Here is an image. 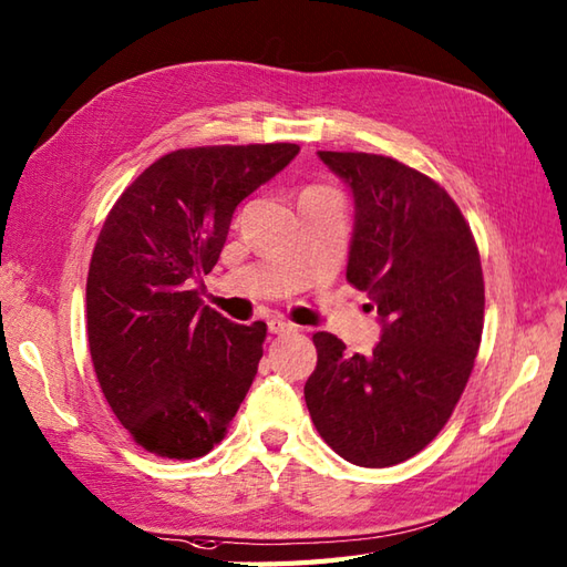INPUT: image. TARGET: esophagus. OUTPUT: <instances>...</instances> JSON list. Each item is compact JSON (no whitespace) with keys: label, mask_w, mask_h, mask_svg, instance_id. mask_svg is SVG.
I'll use <instances>...</instances> for the list:
<instances>
[{"label":"esophagus","mask_w":567,"mask_h":567,"mask_svg":"<svg viewBox=\"0 0 567 567\" xmlns=\"http://www.w3.org/2000/svg\"><path fill=\"white\" fill-rule=\"evenodd\" d=\"M267 324H269L271 334H291V332H296V324L284 320V318H271Z\"/></svg>","instance_id":"1"}]
</instances>
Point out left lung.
I'll return each mask as SVG.
<instances>
[{
    "instance_id": "obj_1",
    "label": "left lung",
    "mask_w": 567,
    "mask_h": 567,
    "mask_svg": "<svg viewBox=\"0 0 567 567\" xmlns=\"http://www.w3.org/2000/svg\"><path fill=\"white\" fill-rule=\"evenodd\" d=\"M318 157L354 196L347 279L379 310L381 342L369 357L312 334L318 367L306 383L316 430L363 468L408 461L449 422L481 347V255L442 186L393 157Z\"/></svg>"
}]
</instances>
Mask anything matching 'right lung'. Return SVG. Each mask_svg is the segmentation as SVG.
<instances>
[{"label":"right lung","mask_w":567,"mask_h":567,"mask_svg":"<svg viewBox=\"0 0 567 567\" xmlns=\"http://www.w3.org/2000/svg\"><path fill=\"white\" fill-rule=\"evenodd\" d=\"M300 153L293 143L188 147L153 162L111 208L86 276L94 371L150 454L206 456L255 381L267 324L200 303L235 208Z\"/></svg>","instance_id":"1"}]
</instances>
